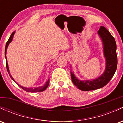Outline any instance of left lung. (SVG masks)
<instances>
[{"label": "left lung", "mask_w": 123, "mask_h": 123, "mask_svg": "<svg viewBox=\"0 0 123 123\" xmlns=\"http://www.w3.org/2000/svg\"><path fill=\"white\" fill-rule=\"evenodd\" d=\"M98 33L102 40L104 56L106 61V68L104 73L98 78L86 81L79 80L71 72V78L73 83L82 91H90L102 88L109 82L117 69V57L115 38L104 26H101Z\"/></svg>", "instance_id": "8db88e82"}]
</instances>
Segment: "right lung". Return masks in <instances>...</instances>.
Here are the masks:
<instances>
[{"mask_svg":"<svg viewBox=\"0 0 123 123\" xmlns=\"http://www.w3.org/2000/svg\"><path fill=\"white\" fill-rule=\"evenodd\" d=\"M15 32H12V35H11L9 39H8V40L7 42L6 43V47H5V58H6V67H7V72L8 73V74H9L10 76V77L12 78V79L14 81H15V83H16V81H15L13 77H12V76H11L10 73V72H9V69H8V63H7V57H6V51H7V47L8 46V44H9V43H10L11 42H12V38H13V36H14V35ZM49 83H50V79H48V80L47 81H46V83H45V84L44 86H41V87H34V88H26V87H22V86H21L19 85V84H18L17 83V84H18V86H19V87H21V88L23 89L24 90H25V91H27V92H41V91H44L45 90H46V88H47V87H48V86H49Z\"/></svg>","mask_w":123,"mask_h":123,"instance_id":"right-lung-1","label":"right lung"}]
</instances>
